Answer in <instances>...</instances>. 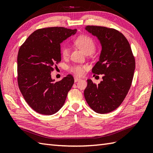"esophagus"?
Masks as SVG:
<instances>
[{"label": "esophagus", "mask_w": 153, "mask_h": 153, "mask_svg": "<svg viewBox=\"0 0 153 153\" xmlns=\"http://www.w3.org/2000/svg\"><path fill=\"white\" fill-rule=\"evenodd\" d=\"M79 80H80V79L78 78V77H74V82H79Z\"/></svg>", "instance_id": "esophagus-1"}]
</instances>
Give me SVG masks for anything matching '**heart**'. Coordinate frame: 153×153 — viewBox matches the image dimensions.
<instances>
[{"label": "heart", "mask_w": 153, "mask_h": 153, "mask_svg": "<svg viewBox=\"0 0 153 153\" xmlns=\"http://www.w3.org/2000/svg\"><path fill=\"white\" fill-rule=\"evenodd\" d=\"M74 44L86 54H91L95 51L96 46L95 42L91 37L87 35H79L75 39ZM61 54L64 58H67L69 56L70 49L66 45H64L62 47ZM86 69V66H80V65H73L69 68L70 72L77 76H83Z\"/></svg>", "instance_id": "b5f03b06"}]
</instances>
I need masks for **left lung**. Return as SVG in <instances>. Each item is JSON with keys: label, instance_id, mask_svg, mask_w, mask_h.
I'll list each match as a JSON object with an SVG mask.
<instances>
[{"label": "left lung", "instance_id": "obj_1", "mask_svg": "<svg viewBox=\"0 0 153 153\" xmlns=\"http://www.w3.org/2000/svg\"><path fill=\"white\" fill-rule=\"evenodd\" d=\"M85 29L97 37L102 46L99 60L92 72L104 75L99 84L87 79L84 96L94 111L108 113L121 105L130 89L135 68V58L128 41L120 31L95 25H87Z\"/></svg>", "mask_w": 153, "mask_h": 153}]
</instances>
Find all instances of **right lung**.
<instances>
[{
    "label": "right lung",
    "mask_w": 153,
    "mask_h": 153,
    "mask_svg": "<svg viewBox=\"0 0 153 153\" xmlns=\"http://www.w3.org/2000/svg\"><path fill=\"white\" fill-rule=\"evenodd\" d=\"M76 31V29L62 27L39 29L19 48L17 58L19 89L35 112L52 115L64 105L74 83V77L68 74L54 82L51 74L61 61L60 44Z\"/></svg>",
    "instance_id": "obj_1"
}]
</instances>
